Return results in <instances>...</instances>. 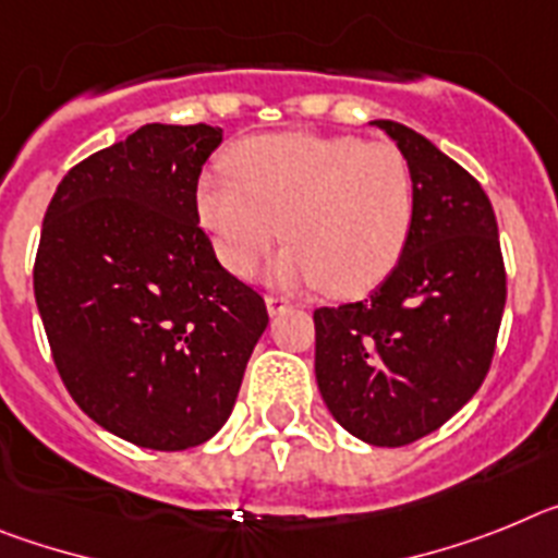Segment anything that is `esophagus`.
Masks as SVG:
<instances>
[{
	"label": "esophagus",
	"mask_w": 558,
	"mask_h": 558,
	"mask_svg": "<svg viewBox=\"0 0 558 558\" xmlns=\"http://www.w3.org/2000/svg\"><path fill=\"white\" fill-rule=\"evenodd\" d=\"M286 308H289V300L286 298H278V294H269V298H266V312H269V317H278Z\"/></svg>",
	"instance_id": "esophagus-1"
}]
</instances>
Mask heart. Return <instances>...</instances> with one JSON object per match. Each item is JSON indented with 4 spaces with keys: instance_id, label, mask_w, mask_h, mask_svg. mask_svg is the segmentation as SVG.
<instances>
[{
    "instance_id": "heart-1",
    "label": "heart",
    "mask_w": 558,
    "mask_h": 558,
    "mask_svg": "<svg viewBox=\"0 0 558 558\" xmlns=\"http://www.w3.org/2000/svg\"><path fill=\"white\" fill-rule=\"evenodd\" d=\"M230 177L202 173L196 219L227 272L246 278L275 250L278 289L360 298L401 260L415 221L413 171L393 143L283 132L239 143Z\"/></svg>"
}]
</instances>
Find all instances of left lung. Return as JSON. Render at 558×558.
<instances>
[{
  "mask_svg": "<svg viewBox=\"0 0 558 558\" xmlns=\"http://www.w3.org/2000/svg\"><path fill=\"white\" fill-rule=\"evenodd\" d=\"M373 125L413 171V232L365 303L314 312V376L353 438L404 447L447 424L486 379L506 269L492 202L474 177L413 129Z\"/></svg>",
  "mask_w": 558,
  "mask_h": 558,
  "instance_id": "8db88e82",
  "label": "left lung"
}]
</instances>
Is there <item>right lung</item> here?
<instances>
[{
    "label": "right lung",
    "instance_id": "add662e5",
    "mask_svg": "<svg viewBox=\"0 0 558 558\" xmlns=\"http://www.w3.org/2000/svg\"><path fill=\"white\" fill-rule=\"evenodd\" d=\"M213 125L148 123L75 165L47 207L33 289L75 404L157 452L210 440L266 331L258 292L198 227Z\"/></svg>",
    "mask_w": 558,
    "mask_h": 558
}]
</instances>
